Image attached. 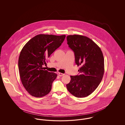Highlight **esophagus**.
I'll use <instances>...</instances> for the list:
<instances>
[{
  "label": "esophagus",
  "instance_id": "1",
  "mask_svg": "<svg viewBox=\"0 0 125 125\" xmlns=\"http://www.w3.org/2000/svg\"><path fill=\"white\" fill-rule=\"evenodd\" d=\"M58 75H59L60 76H63V75H65V74L62 73H59V72L58 73Z\"/></svg>",
  "mask_w": 125,
  "mask_h": 125
}]
</instances>
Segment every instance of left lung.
Listing matches in <instances>:
<instances>
[{"label":"left lung","instance_id":"left-lung-1","mask_svg":"<svg viewBox=\"0 0 125 125\" xmlns=\"http://www.w3.org/2000/svg\"><path fill=\"white\" fill-rule=\"evenodd\" d=\"M66 39L73 51L75 63L80 66V74L70 76L67 89L77 97L90 95L97 88L104 73V58L101 49L89 37L82 35H69Z\"/></svg>","mask_w":125,"mask_h":125}]
</instances>
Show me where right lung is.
Listing matches in <instances>:
<instances>
[{"mask_svg":"<svg viewBox=\"0 0 125 125\" xmlns=\"http://www.w3.org/2000/svg\"><path fill=\"white\" fill-rule=\"evenodd\" d=\"M65 35L40 34L27 42L18 60L20 78L30 95L41 97L47 95L57 74L44 69L48 59L61 45Z\"/></svg>","mask_w":125,"mask_h":125,"instance_id":"obj_1","label":"right lung"}]
</instances>
